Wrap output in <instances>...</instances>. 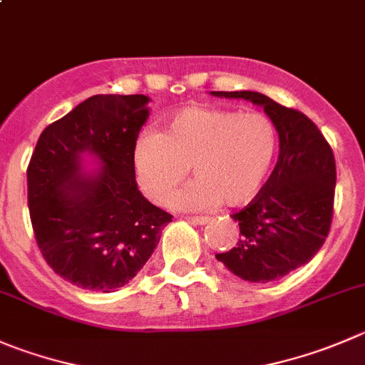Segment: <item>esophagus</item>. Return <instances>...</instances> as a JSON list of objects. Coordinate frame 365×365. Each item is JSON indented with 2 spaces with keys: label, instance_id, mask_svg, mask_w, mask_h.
Wrapping results in <instances>:
<instances>
[{
  "label": "esophagus",
  "instance_id": "34e87169",
  "mask_svg": "<svg viewBox=\"0 0 365 365\" xmlns=\"http://www.w3.org/2000/svg\"><path fill=\"white\" fill-rule=\"evenodd\" d=\"M190 225H207L210 217H185Z\"/></svg>",
  "mask_w": 365,
  "mask_h": 365
}]
</instances>
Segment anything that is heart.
<instances>
[{
  "mask_svg": "<svg viewBox=\"0 0 365 365\" xmlns=\"http://www.w3.org/2000/svg\"><path fill=\"white\" fill-rule=\"evenodd\" d=\"M277 153V130L265 115L214 107H187L164 132H144L133 144L140 190L164 203L190 173L196 176L171 200L178 210H208L219 203L242 207L255 200Z\"/></svg>",
  "mask_w": 365,
  "mask_h": 365,
  "instance_id": "b5f03b06",
  "label": "heart"
}]
</instances>
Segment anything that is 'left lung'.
Returning <instances> with one entry per match:
<instances>
[{
	"mask_svg": "<svg viewBox=\"0 0 365 365\" xmlns=\"http://www.w3.org/2000/svg\"><path fill=\"white\" fill-rule=\"evenodd\" d=\"M212 94L262 107L280 139L269 180L247 207L232 215L239 222V242L215 258L242 280H280L312 260L330 232L337 178L334 151L303 112L253 91Z\"/></svg>",
	"mask_w": 365,
	"mask_h": 365,
	"instance_id": "obj_1",
	"label": "left lung"
}]
</instances>
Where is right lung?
Here are the masks:
<instances>
[{"label":"right lung","instance_id":"1","mask_svg":"<svg viewBox=\"0 0 365 365\" xmlns=\"http://www.w3.org/2000/svg\"><path fill=\"white\" fill-rule=\"evenodd\" d=\"M143 94H98L46 126L28 164V208L49 267L88 291L110 292L143 269L173 215L140 194L133 144L150 118ZM102 171L81 175V155Z\"/></svg>","mask_w":365,"mask_h":365}]
</instances>
